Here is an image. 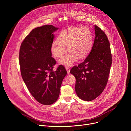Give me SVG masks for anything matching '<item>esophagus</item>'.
<instances>
[{
	"instance_id": "34e87169",
	"label": "esophagus",
	"mask_w": 131,
	"mask_h": 131,
	"mask_svg": "<svg viewBox=\"0 0 131 131\" xmlns=\"http://www.w3.org/2000/svg\"><path fill=\"white\" fill-rule=\"evenodd\" d=\"M66 69L67 73H68V74H69V73H70V69H69V67H66Z\"/></svg>"
}]
</instances>
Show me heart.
<instances>
[{"instance_id":"1","label":"heart","mask_w":131,"mask_h":131,"mask_svg":"<svg viewBox=\"0 0 131 131\" xmlns=\"http://www.w3.org/2000/svg\"><path fill=\"white\" fill-rule=\"evenodd\" d=\"M93 44V36L87 27H70L63 30L59 35L58 40L53 41L51 50L56 58L64 54L66 46L69 52L59 60L63 65L71 66L77 60V57L83 58L89 53Z\"/></svg>"}]
</instances>
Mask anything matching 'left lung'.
I'll use <instances>...</instances> for the list:
<instances>
[{
  "mask_svg": "<svg viewBox=\"0 0 131 131\" xmlns=\"http://www.w3.org/2000/svg\"><path fill=\"white\" fill-rule=\"evenodd\" d=\"M95 38L85 60L73 66L71 74L75 77L77 95L85 101L98 97L105 88L112 63L110 44L105 33L95 25Z\"/></svg>",
  "mask_w": 131,
  "mask_h": 131,
  "instance_id": "1",
  "label": "left lung"
}]
</instances>
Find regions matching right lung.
Returning a JSON list of instances; mask_svg holds the SVG:
<instances>
[{
	"label": "right lung",
	"instance_id": "1",
	"mask_svg": "<svg viewBox=\"0 0 131 131\" xmlns=\"http://www.w3.org/2000/svg\"><path fill=\"white\" fill-rule=\"evenodd\" d=\"M59 28L46 25L34 28L23 41L19 53L23 80L34 99L45 105L58 99L62 81L67 74L60 65L53 69L56 61L52 56L51 47L54 32Z\"/></svg>",
	"mask_w": 131,
	"mask_h": 131
}]
</instances>
